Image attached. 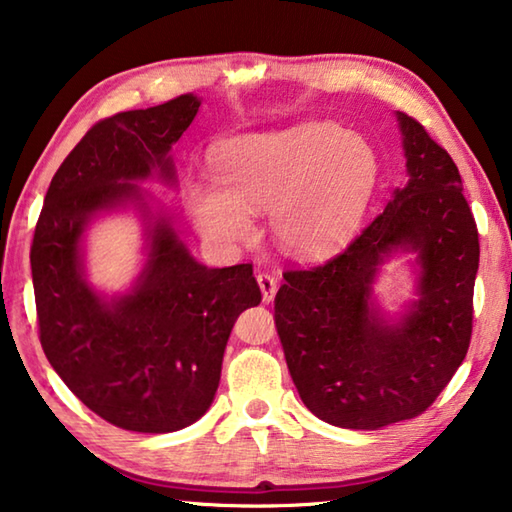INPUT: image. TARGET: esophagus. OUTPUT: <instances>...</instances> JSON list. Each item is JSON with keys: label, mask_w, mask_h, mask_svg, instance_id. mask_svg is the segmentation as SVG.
Masks as SVG:
<instances>
[{"label": "esophagus", "mask_w": 512, "mask_h": 512, "mask_svg": "<svg viewBox=\"0 0 512 512\" xmlns=\"http://www.w3.org/2000/svg\"><path fill=\"white\" fill-rule=\"evenodd\" d=\"M257 284H259V289H262L264 302H271V300L275 298V293H277V280H275V275H271V273H259V275H257Z\"/></svg>", "instance_id": "1"}]
</instances>
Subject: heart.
Listing matches in <instances>:
<instances>
[{"label": "heart", "mask_w": 512, "mask_h": 512, "mask_svg": "<svg viewBox=\"0 0 512 512\" xmlns=\"http://www.w3.org/2000/svg\"><path fill=\"white\" fill-rule=\"evenodd\" d=\"M377 155L336 124H300L223 142L214 178L187 180V207L219 248L253 239V212L266 210L277 246L325 257L354 237L377 185Z\"/></svg>", "instance_id": "b5f03b06"}]
</instances>
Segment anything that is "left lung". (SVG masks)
<instances>
[{
	"label": "left lung",
	"mask_w": 512,
	"mask_h": 512,
	"mask_svg": "<svg viewBox=\"0 0 512 512\" xmlns=\"http://www.w3.org/2000/svg\"><path fill=\"white\" fill-rule=\"evenodd\" d=\"M395 117L409 183L341 255L284 273L275 296L300 400L343 429H381L427 411L470 348L479 232L461 173L418 121ZM397 252L416 253L419 298L393 319L371 284Z\"/></svg>",
	"instance_id": "obj_1"
}]
</instances>
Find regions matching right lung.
<instances>
[{"mask_svg": "<svg viewBox=\"0 0 512 512\" xmlns=\"http://www.w3.org/2000/svg\"><path fill=\"white\" fill-rule=\"evenodd\" d=\"M201 99L119 112L85 133L51 178L31 246L40 343L69 391L115 427L169 433L203 418L235 320L262 302L253 266L207 268L137 183L176 187L171 146ZM133 206L147 262L126 294L84 275L82 239L99 213Z\"/></svg>", "mask_w": 512, "mask_h": 512, "instance_id": "1", "label": "right lung"}]
</instances>
